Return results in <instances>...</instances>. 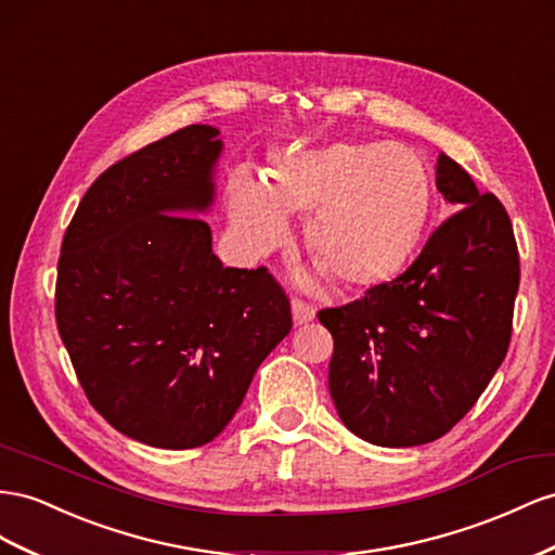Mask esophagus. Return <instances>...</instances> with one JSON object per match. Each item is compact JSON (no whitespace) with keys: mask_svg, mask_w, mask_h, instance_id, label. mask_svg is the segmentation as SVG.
Here are the masks:
<instances>
[{"mask_svg":"<svg viewBox=\"0 0 555 555\" xmlns=\"http://www.w3.org/2000/svg\"><path fill=\"white\" fill-rule=\"evenodd\" d=\"M292 318H294L296 326L312 322L314 320V308L304 304V301H298V298H296V301H292Z\"/></svg>","mask_w":555,"mask_h":555,"instance_id":"34e87169","label":"esophagus"}]
</instances>
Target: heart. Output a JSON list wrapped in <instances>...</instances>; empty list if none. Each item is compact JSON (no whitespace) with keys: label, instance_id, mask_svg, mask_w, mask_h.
I'll use <instances>...</instances> for the list:
<instances>
[{"label":"heart","instance_id":"heart-1","mask_svg":"<svg viewBox=\"0 0 555 555\" xmlns=\"http://www.w3.org/2000/svg\"><path fill=\"white\" fill-rule=\"evenodd\" d=\"M429 177L409 146L336 142L282 154L268 179L231 177V217L254 251L289 231L287 215H306V243L322 271L364 287L401 271L429 217Z\"/></svg>","mask_w":555,"mask_h":555}]
</instances>
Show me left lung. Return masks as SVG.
Listing matches in <instances>:
<instances>
[{
    "label": "left lung",
    "instance_id": "obj_1",
    "mask_svg": "<svg viewBox=\"0 0 555 555\" xmlns=\"http://www.w3.org/2000/svg\"><path fill=\"white\" fill-rule=\"evenodd\" d=\"M437 189L457 212L409 271L318 314L334 336L328 392L338 417L373 446L443 437L481 397L512 338L520 268L506 209L443 152Z\"/></svg>",
    "mask_w": 555,
    "mask_h": 555
}]
</instances>
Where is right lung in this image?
<instances>
[{"instance_id":"add662e5","label":"right lung","mask_w":555,"mask_h":555,"mask_svg":"<svg viewBox=\"0 0 555 555\" xmlns=\"http://www.w3.org/2000/svg\"><path fill=\"white\" fill-rule=\"evenodd\" d=\"M219 130L152 142L86 191L57 261L55 320L88 401L166 451L209 443L292 312L263 268H229L198 217L217 196Z\"/></svg>"}]
</instances>
